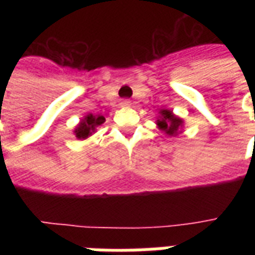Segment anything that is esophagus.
<instances>
[{
    "label": "esophagus",
    "mask_w": 255,
    "mask_h": 255,
    "mask_svg": "<svg viewBox=\"0 0 255 255\" xmlns=\"http://www.w3.org/2000/svg\"><path fill=\"white\" fill-rule=\"evenodd\" d=\"M129 104H131V102H129V100H127V99H124V100H122V102H120V106H122V107H128Z\"/></svg>",
    "instance_id": "34e87169"
}]
</instances>
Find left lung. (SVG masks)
<instances>
[{
	"label": "left lung",
	"mask_w": 255,
	"mask_h": 255,
	"mask_svg": "<svg viewBox=\"0 0 255 255\" xmlns=\"http://www.w3.org/2000/svg\"><path fill=\"white\" fill-rule=\"evenodd\" d=\"M160 114H161V116L157 120L160 129H163L167 135H177L178 129L182 126V120L177 116H174L169 110H163V111H160Z\"/></svg>",
	"instance_id": "8db88e82"
}]
</instances>
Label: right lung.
I'll use <instances>...</instances> for the list:
<instances>
[{
    "label": "right lung",
    "mask_w": 255,
    "mask_h": 255,
    "mask_svg": "<svg viewBox=\"0 0 255 255\" xmlns=\"http://www.w3.org/2000/svg\"><path fill=\"white\" fill-rule=\"evenodd\" d=\"M104 118L102 115H87L85 120L82 122L77 128H75V135L78 139H87L88 136L91 135L92 132L95 131V128L100 124L104 123Z\"/></svg>",
    "instance_id": "add662e5"
}]
</instances>
